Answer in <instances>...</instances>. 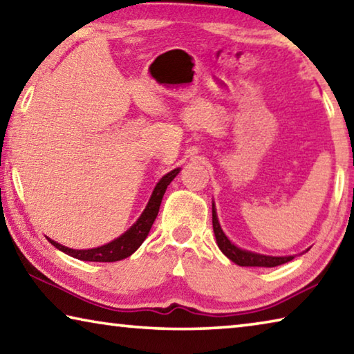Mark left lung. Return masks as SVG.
Wrapping results in <instances>:
<instances>
[{"label":"left lung","mask_w":354,"mask_h":354,"mask_svg":"<svg viewBox=\"0 0 354 354\" xmlns=\"http://www.w3.org/2000/svg\"><path fill=\"white\" fill-rule=\"evenodd\" d=\"M212 226H214V234L217 239L218 248L221 250L227 259L236 262L237 266L242 267H277L281 263H286L293 259V256H266V254H257L253 251H247L236 247L230 239L225 236L223 230L220 227L217 212H215V206L212 205Z\"/></svg>","instance_id":"1"}]
</instances>
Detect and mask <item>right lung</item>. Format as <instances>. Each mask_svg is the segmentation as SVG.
<instances>
[{
    "mask_svg": "<svg viewBox=\"0 0 354 354\" xmlns=\"http://www.w3.org/2000/svg\"><path fill=\"white\" fill-rule=\"evenodd\" d=\"M178 173H179V169H175L170 173H167L165 176H162V179H160L158 185L154 187L151 198H149L145 211L142 212L139 220H137L136 223L131 226L127 232H124V234L117 237L115 241L106 243L103 247L91 248V250H71L68 247H64L61 243L51 241V239H48V241L51 242V245H55L57 250L64 251L65 254L76 257V259H81V261L115 262V261L124 259V257L133 254L134 251L140 247L142 242L147 239L156 217H158L159 206L167 190V185L175 179Z\"/></svg>",
    "mask_w": 354,
    "mask_h": 354,
    "instance_id": "right-lung-1",
    "label": "right lung"
}]
</instances>
